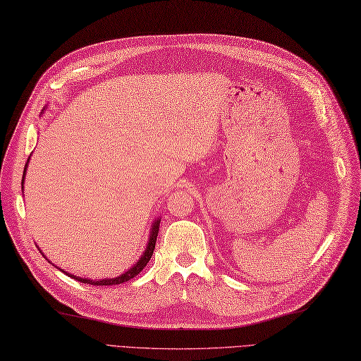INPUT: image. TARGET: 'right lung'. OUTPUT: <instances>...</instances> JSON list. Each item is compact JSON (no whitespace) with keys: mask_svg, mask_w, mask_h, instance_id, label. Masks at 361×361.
I'll return each instance as SVG.
<instances>
[{"mask_svg":"<svg viewBox=\"0 0 361 361\" xmlns=\"http://www.w3.org/2000/svg\"><path fill=\"white\" fill-rule=\"evenodd\" d=\"M24 176H25V169H24ZM23 183H24V179H23ZM24 188V187H23ZM158 233H159V220H157L153 223L152 226V233H150V238H149V245H147V249H145V252L142 253L141 259L136 262V264L129 269L128 271H126L124 275L118 276V278H112V279H102V281H92V279H83V278H79V276H74V275H70L71 278H74L75 281L79 282H83V284H91V286H118V284H123V282H128L129 279L135 278L138 274H141V270L147 266V262L150 261L152 255H153V250H154V245H157V238H158ZM66 274V271H65ZM68 275V274H66Z\"/></svg>","mask_w":361,"mask_h":361,"instance_id":"obj_1","label":"right lung"}]
</instances>
